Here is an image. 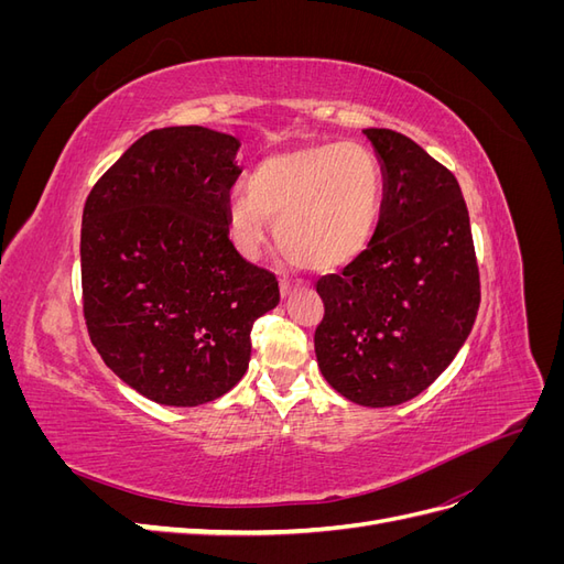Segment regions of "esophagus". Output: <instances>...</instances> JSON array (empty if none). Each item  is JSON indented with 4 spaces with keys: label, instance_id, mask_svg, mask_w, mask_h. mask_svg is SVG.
I'll return each mask as SVG.
<instances>
[{
    "label": "esophagus",
    "instance_id": "esophagus-1",
    "mask_svg": "<svg viewBox=\"0 0 564 564\" xmlns=\"http://www.w3.org/2000/svg\"><path fill=\"white\" fill-rule=\"evenodd\" d=\"M299 284H294V282H289V280H280V292H282V296H289L294 292Z\"/></svg>",
    "mask_w": 564,
    "mask_h": 564
}]
</instances>
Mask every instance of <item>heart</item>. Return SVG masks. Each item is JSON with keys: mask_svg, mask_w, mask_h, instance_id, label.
<instances>
[{"mask_svg": "<svg viewBox=\"0 0 564 564\" xmlns=\"http://www.w3.org/2000/svg\"><path fill=\"white\" fill-rule=\"evenodd\" d=\"M383 172L360 143H319L278 152L253 166L247 193L232 197L226 228L247 259L259 256L268 220L280 249L308 270H336L360 256L377 230Z\"/></svg>", "mask_w": 564, "mask_h": 564, "instance_id": "1", "label": "heart"}]
</instances>
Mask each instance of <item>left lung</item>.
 Returning a JSON list of instances; mask_svg holds the SVG:
<instances>
[{"instance_id":"8db88e82","label":"left lung","mask_w":564,"mask_h":564,"mask_svg":"<svg viewBox=\"0 0 564 564\" xmlns=\"http://www.w3.org/2000/svg\"><path fill=\"white\" fill-rule=\"evenodd\" d=\"M383 172L371 242L317 282L322 377L346 400L395 406L445 371L480 308L470 218L449 169L406 135L365 129Z\"/></svg>"}]
</instances>
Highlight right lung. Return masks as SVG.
Listing matches in <instances>:
<instances>
[{
	"mask_svg": "<svg viewBox=\"0 0 564 564\" xmlns=\"http://www.w3.org/2000/svg\"><path fill=\"white\" fill-rule=\"evenodd\" d=\"M240 141L207 127L141 135L82 214L84 319L104 362L166 406L207 404L245 377L251 327L280 303L272 272L232 247Z\"/></svg>",
	"mask_w": 564,
	"mask_h": 564,
	"instance_id": "1",
	"label": "right lung"
}]
</instances>
